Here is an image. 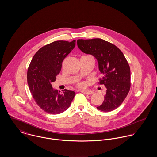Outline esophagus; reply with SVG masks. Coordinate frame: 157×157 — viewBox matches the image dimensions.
Returning a JSON list of instances; mask_svg holds the SVG:
<instances>
[{
	"label": "esophagus",
	"instance_id": "obj_1",
	"mask_svg": "<svg viewBox=\"0 0 157 157\" xmlns=\"http://www.w3.org/2000/svg\"><path fill=\"white\" fill-rule=\"evenodd\" d=\"M82 92L85 94H88V95H90L94 93V92L92 90H82Z\"/></svg>",
	"mask_w": 157,
	"mask_h": 157
}]
</instances>
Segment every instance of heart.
Returning <instances> with one entry per match:
<instances>
[{
    "label": "heart",
    "mask_w": 157,
    "mask_h": 157,
    "mask_svg": "<svg viewBox=\"0 0 157 157\" xmlns=\"http://www.w3.org/2000/svg\"><path fill=\"white\" fill-rule=\"evenodd\" d=\"M77 86L79 88H83L85 86V83L83 82H78L77 83Z\"/></svg>",
    "instance_id": "b5f03b06"
}]
</instances>
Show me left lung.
I'll list each match as a JSON object with an SVG mask.
<instances>
[{"mask_svg":"<svg viewBox=\"0 0 157 157\" xmlns=\"http://www.w3.org/2000/svg\"><path fill=\"white\" fill-rule=\"evenodd\" d=\"M79 49L97 60L103 75L99 83L106 87L104 101L97 108L103 112L117 109L123 102L131 88V70L124 54L115 45L101 39H78Z\"/></svg>","mask_w":157,"mask_h":157,"instance_id":"8db88e82","label":"left lung"}]
</instances>
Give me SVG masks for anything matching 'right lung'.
<instances>
[{"instance_id":"1","label":"right lung","mask_w":157,"mask_h":157,"mask_svg":"<svg viewBox=\"0 0 157 157\" xmlns=\"http://www.w3.org/2000/svg\"><path fill=\"white\" fill-rule=\"evenodd\" d=\"M75 45V40L69 42L58 40L42 47L35 54L27 72L28 86L37 105L45 112L59 114L65 111L75 95L65 90L62 94L54 90L51 83L62 68L63 60Z\"/></svg>"}]
</instances>
